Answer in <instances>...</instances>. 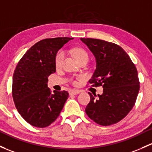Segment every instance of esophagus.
<instances>
[{
	"mask_svg": "<svg viewBox=\"0 0 152 152\" xmlns=\"http://www.w3.org/2000/svg\"><path fill=\"white\" fill-rule=\"evenodd\" d=\"M81 92V90H79V89H71V90H70L69 93L71 94V95H78V94H79Z\"/></svg>",
	"mask_w": 152,
	"mask_h": 152,
	"instance_id": "34e87169",
	"label": "esophagus"
}]
</instances>
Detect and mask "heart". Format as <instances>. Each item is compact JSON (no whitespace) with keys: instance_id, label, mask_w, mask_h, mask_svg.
Segmentation results:
<instances>
[{"instance_id":"heart-1","label":"heart","mask_w":152,"mask_h":152,"mask_svg":"<svg viewBox=\"0 0 152 152\" xmlns=\"http://www.w3.org/2000/svg\"><path fill=\"white\" fill-rule=\"evenodd\" d=\"M73 53L75 58L77 60V61L79 62V63H81V61H84V60L88 61L89 55L88 54H87V52H86L84 49H81V48H76V49H73ZM64 57H65V53H64L63 50H60L57 52L55 57V65L57 68L61 66ZM78 79H83V77L82 76H79V77H78ZM76 81H73V84H76Z\"/></svg>"}]
</instances>
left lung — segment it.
<instances>
[{
  "mask_svg": "<svg viewBox=\"0 0 152 152\" xmlns=\"http://www.w3.org/2000/svg\"><path fill=\"white\" fill-rule=\"evenodd\" d=\"M96 60V69L89 82L102 86V95H92L86 114L103 126L124 119L132 110L140 89L136 67L127 52L117 44L95 38H80Z\"/></svg>",
  "mask_w": 152,
  "mask_h": 152,
  "instance_id": "1",
  "label": "left lung"
}]
</instances>
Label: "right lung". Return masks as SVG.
I'll use <instances>...</instances> for the list:
<instances>
[{
  "instance_id": "right-lung-1",
  "label": "right lung",
  "mask_w": 152,
  "mask_h": 152,
  "mask_svg": "<svg viewBox=\"0 0 152 152\" xmlns=\"http://www.w3.org/2000/svg\"><path fill=\"white\" fill-rule=\"evenodd\" d=\"M73 38H46L25 52L13 75L12 97L17 111L31 125L48 127L60 115L68 99L67 91L51 92L48 77L56 71L59 49Z\"/></svg>"
}]
</instances>
